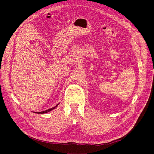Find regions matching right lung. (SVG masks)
<instances>
[{
	"label": "right lung",
	"instance_id": "obj_1",
	"mask_svg": "<svg viewBox=\"0 0 154 154\" xmlns=\"http://www.w3.org/2000/svg\"><path fill=\"white\" fill-rule=\"evenodd\" d=\"M58 104H57L56 106H55L54 107H52V108H49V109H47V110H45V111H43V112H38V113H39V114H43V113H48V112H50V111H51V110H52V109H54L55 107H57V105H58Z\"/></svg>",
	"mask_w": 154,
	"mask_h": 154
}]
</instances>
